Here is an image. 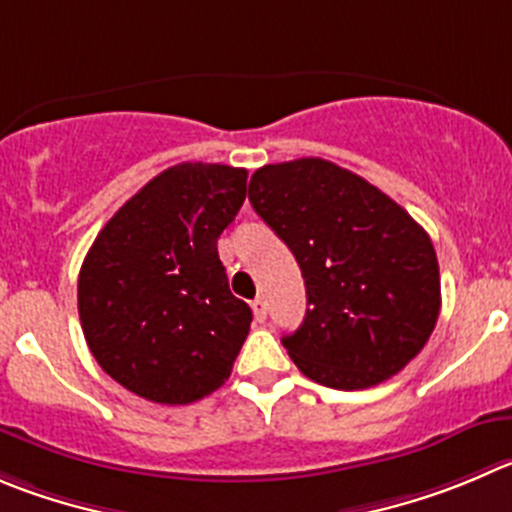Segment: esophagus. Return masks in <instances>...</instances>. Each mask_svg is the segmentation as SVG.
<instances>
[{"label": "esophagus", "mask_w": 512, "mask_h": 512, "mask_svg": "<svg viewBox=\"0 0 512 512\" xmlns=\"http://www.w3.org/2000/svg\"><path fill=\"white\" fill-rule=\"evenodd\" d=\"M251 309H253V316H256V319L259 321H264L266 319V299H253V304H251Z\"/></svg>", "instance_id": "1"}]
</instances>
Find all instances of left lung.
<instances>
[{
	"label": "left lung",
	"mask_w": 512,
	"mask_h": 512,
	"mask_svg": "<svg viewBox=\"0 0 512 512\" xmlns=\"http://www.w3.org/2000/svg\"><path fill=\"white\" fill-rule=\"evenodd\" d=\"M248 201L289 246L304 321L281 344L301 374L367 389L405 369L440 316V266L425 228L387 193L321 158L264 165Z\"/></svg>",
	"instance_id": "8db88e82"
}]
</instances>
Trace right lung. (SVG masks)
<instances>
[{
    "mask_svg": "<svg viewBox=\"0 0 512 512\" xmlns=\"http://www.w3.org/2000/svg\"><path fill=\"white\" fill-rule=\"evenodd\" d=\"M246 178L221 163L163 170L105 223L82 261L87 347L138 397L191 405L231 374L253 316L228 289L218 236L243 206Z\"/></svg>",
    "mask_w": 512,
    "mask_h": 512,
    "instance_id": "obj_1",
    "label": "right lung"
}]
</instances>
